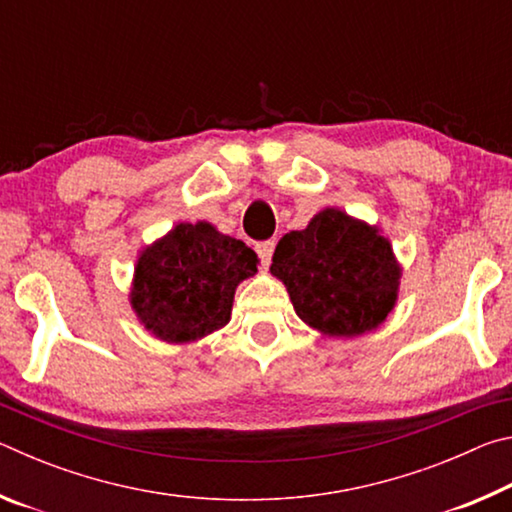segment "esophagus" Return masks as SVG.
<instances>
[{
	"instance_id": "esophagus-1",
	"label": "esophagus",
	"mask_w": 512,
	"mask_h": 512,
	"mask_svg": "<svg viewBox=\"0 0 512 512\" xmlns=\"http://www.w3.org/2000/svg\"><path fill=\"white\" fill-rule=\"evenodd\" d=\"M259 259H262V264L268 266L271 264V257H273V250H275V241H262V244L255 246Z\"/></svg>"
}]
</instances>
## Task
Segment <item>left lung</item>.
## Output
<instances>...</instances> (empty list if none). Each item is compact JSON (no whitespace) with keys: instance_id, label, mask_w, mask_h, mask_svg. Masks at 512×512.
<instances>
[{"instance_id":"1","label":"left lung","mask_w":512,"mask_h":512,"mask_svg":"<svg viewBox=\"0 0 512 512\" xmlns=\"http://www.w3.org/2000/svg\"><path fill=\"white\" fill-rule=\"evenodd\" d=\"M271 273L289 291L300 320L323 336L352 339L395 309L402 266L377 225L325 207L277 241Z\"/></svg>"}]
</instances>
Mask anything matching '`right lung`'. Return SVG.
I'll list each match as a JSON object with an SVG mask.
<instances>
[{
	"mask_svg": "<svg viewBox=\"0 0 512 512\" xmlns=\"http://www.w3.org/2000/svg\"><path fill=\"white\" fill-rule=\"evenodd\" d=\"M257 264L253 248L212 223H178L140 250L128 298L155 339L194 343L230 323L235 291Z\"/></svg>",
	"mask_w": 512,
	"mask_h": 512,
	"instance_id": "add662e5",
	"label": "right lung"
}]
</instances>
